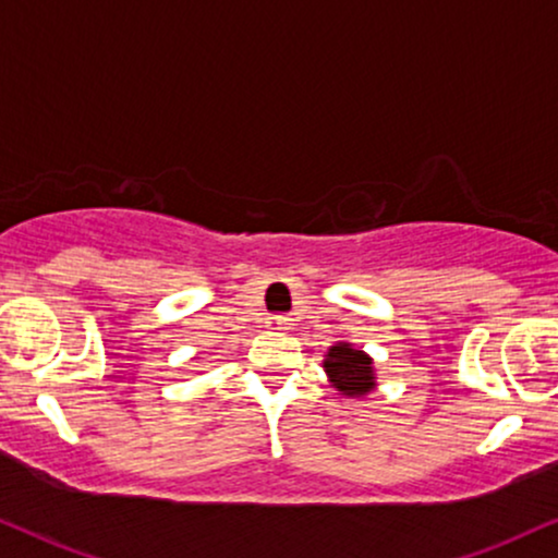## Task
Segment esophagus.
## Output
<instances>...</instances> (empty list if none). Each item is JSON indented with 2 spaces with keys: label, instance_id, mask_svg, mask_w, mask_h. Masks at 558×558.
I'll use <instances>...</instances> for the list:
<instances>
[{
  "label": "esophagus",
  "instance_id": "34e87169",
  "mask_svg": "<svg viewBox=\"0 0 558 558\" xmlns=\"http://www.w3.org/2000/svg\"><path fill=\"white\" fill-rule=\"evenodd\" d=\"M265 327L270 332H286V330H291V327H293V319L283 317V314H275V317L265 322Z\"/></svg>",
  "mask_w": 558,
  "mask_h": 558
}]
</instances>
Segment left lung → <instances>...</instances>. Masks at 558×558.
<instances>
[{
    "mask_svg": "<svg viewBox=\"0 0 558 558\" xmlns=\"http://www.w3.org/2000/svg\"><path fill=\"white\" fill-rule=\"evenodd\" d=\"M325 372L332 387H338V392L348 395V398H364V395L377 387L374 361L351 343H335L327 351Z\"/></svg>",
    "mask_w": 558,
    "mask_h": 558,
    "instance_id": "obj_1",
    "label": "left lung"
}]
</instances>
